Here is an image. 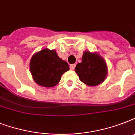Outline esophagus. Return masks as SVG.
<instances>
[{
    "mask_svg": "<svg viewBox=\"0 0 135 135\" xmlns=\"http://www.w3.org/2000/svg\"><path fill=\"white\" fill-rule=\"evenodd\" d=\"M76 67V64H71V65H70V69L71 70H74Z\"/></svg>",
    "mask_w": 135,
    "mask_h": 135,
    "instance_id": "34e87169",
    "label": "esophagus"
}]
</instances>
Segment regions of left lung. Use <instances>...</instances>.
<instances>
[{"instance_id":"obj_1","label":"left lung","mask_w":135,"mask_h":135,"mask_svg":"<svg viewBox=\"0 0 135 135\" xmlns=\"http://www.w3.org/2000/svg\"><path fill=\"white\" fill-rule=\"evenodd\" d=\"M75 71L81 82L88 86H97L107 78L108 67L104 59L97 52L85 51L82 61L75 68Z\"/></svg>"}]
</instances>
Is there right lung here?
Instances as JSON below:
<instances>
[{"label": "right lung", "mask_w": 135, "mask_h": 135, "mask_svg": "<svg viewBox=\"0 0 135 135\" xmlns=\"http://www.w3.org/2000/svg\"><path fill=\"white\" fill-rule=\"evenodd\" d=\"M29 69L36 83L45 88H52L69 70V66L66 61L59 58L55 50L44 48L33 55Z\"/></svg>", "instance_id": "1"}]
</instances>
